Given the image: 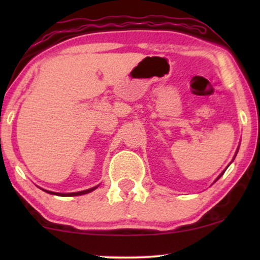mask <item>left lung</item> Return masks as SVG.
Masks as SVG:
<instances>
[{"label": "left lung", "instance_id": "obj_1", "mask_svg": "<svg viewBox=\"0 0 260 260\" xmlns=\"http://www.w3.org/2000/svg\"><path fill=\"white\" fill-rule=\"evenodd\" d=\"M223 173H225V172H222V173H221V174H220V175H219V177H218V179H216V180H219V179H220V176H221V175H222V174H223ZM216 180H215V181H216Z\"/></svg>", "mask_w": 260, "mask_h": 260}]
</instances>
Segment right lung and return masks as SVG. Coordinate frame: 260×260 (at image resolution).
<instances>
[{
  "label": "right lung",
  "instance_id": "obj_1",
  "mask_svg": "<svg viewBox=\"0 0 260 260\" xmlns=\"http://www.w3.org/2000/svg\"><path fill=\"white\" fill-rule=\"evenodd\" d=\"M98 187V186H97ZM97 187H93V188H90V189H86V190H81V191H77V193H67V194H63V193H54V191H49V190H45L46 193H49V194H53V195H59V197H78V195H83V194H87V193H91L92 190H94Z\"/></svg>",
  "mask_w": 260,
  "mask_h": 260
}]
</instances>
